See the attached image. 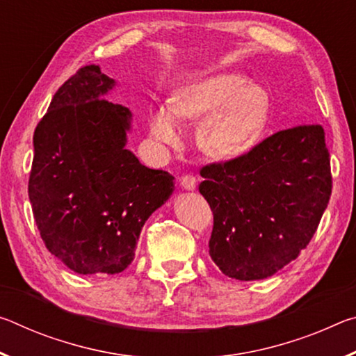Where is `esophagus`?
I'll list each match as a JSON object with an SVG mask.
<instances>
[{
    "instance_id": "34e87169",
    "label": "esophagus",
    "mask_w": 356,
    "mask_h": 356,
    "mask_svg": "<svg viewBox=\"0 0 356 356\" xmlns=\"http://www.w3.org/2000/svg\"><path fill=\"white\" fill-rule=\"evenodd\" d=\"M180 185H182L184 190L193 191V190H196V179L193 176H184L182 179H180Z\"/></svg>"
}]
</instances>
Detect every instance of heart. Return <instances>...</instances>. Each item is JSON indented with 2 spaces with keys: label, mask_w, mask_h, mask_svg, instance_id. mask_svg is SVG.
Listing matches in <instances>:
<instances>
[{
  "label": "heart",
  "mask_w": 356,
  "mask_h": 356,
  "mask_svg": "<svg viewBox=\"0 0 356 356\" xmlns=\"http://www.w3.org/2000/svg\"><path fill=\"white\" fill-rule=\"evenodd\" d=\"M270 95L237 74H213L177 88L170 108L150 114L149 129L155 141L177 144V120H202L200 140L220 160L243 156L257 146L268 125Z\"/></svg>",
  "instance_id": "obj_1"
}]
</instances>
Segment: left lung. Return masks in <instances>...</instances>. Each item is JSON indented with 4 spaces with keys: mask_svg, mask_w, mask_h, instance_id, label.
<instances>
[{
    "mask_svg": "<svg viewBox=\"0 0 356 356\" xmlns=\"http://www.w3.org/2000/svg\"><path fill=\"white\" fill-rule=\"evenodd\" d=\"M213 212L212 261L229 278L264 280L297 259L331 195L321 125L278 131L243 156L201 170Z\"/></svg>",
    "mask_w": 356,
    "mask_h": 356,
    "instance_id": "1",
    "label": "left lung"
}]
</instances>
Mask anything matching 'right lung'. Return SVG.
<instances>
[{"label":"right lung","mask_w":356,"mask_h":356,"mask_svg":"<svg viewBox=\"0 0 356 356\" xmlns=\"http://www.w3.org/2000/svg\"><path fill=\"white\" fill-rule=\"evenodd\" d=\"M86 65L53 97L34 131L29 201L53 256L80 275H116L135 257L144 222L174 193V177L140 163L127 147L129 108Z\"/></svg>","instance_id":"add662e5"}]
</instances>
